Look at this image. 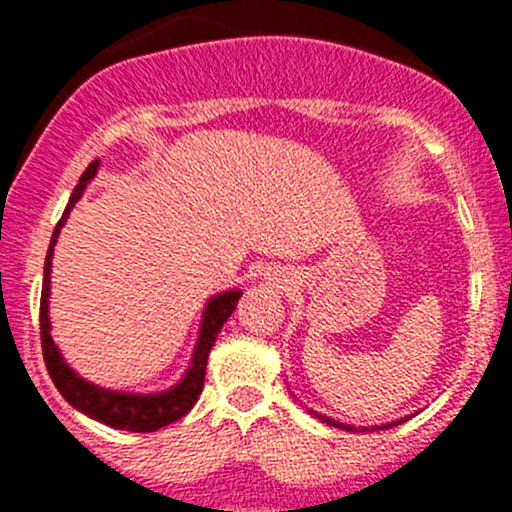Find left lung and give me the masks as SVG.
Instances as JSON below:
<instances>
[{
  "mask_svg": "<svg viewBox=\"0 0 512 512\" xmlns=\"http://www.w3.org/2000/svg\"><path fill=\"white\" fill-rule=\"evenodd\" d=\"M294 396V394H292ZM294 399H297V396H294ZM309 414H312L314 418H319V421L322 423H327V426H334V428H342V431H352V433H364V431H386V428H394V426H399V423H404V421H409L411 416H404V418H396V421H386V423H381V426H354V423H342V421H337V418H329V416H324V414H319V411H314V409H307ZM416 416V414H414Z\"/></svg>",
  "mask_w": 512,
  "mask_h": 512,
  "instance_id": "left-lung-1",
  "label": "left lung"
}]
</instances>
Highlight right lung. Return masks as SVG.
<instances>
[{"label": "right lung", "mask_w": 512, "mask_h": 512, "mask_svg": "<svg viewBox=\"0 0 512 512\" xmlns=\"http://www.w3.org/2000/svg\"><path fill=\"white\" fill-rule=\"evenodd\" d=\"M98 173V160L86 168L81 175L79 185L71 193L69 205H66L64 215H61L59 225H56L54 235H51L49 252H46L44 262V285H41V349H44L46 369H49L51 381L59 389V394L81 411L84 416L94 418L98 423L118 428V431H133V433H151L158 428L168 426V423L178 421L188 414L195 406V401L203 394V381H205V366H208L210 349H213L215 339H218L223 324L235 312L237 302H240L242 292L240 289H225V292L213 294L205 302L203 317H200L198 339H195L193 354H190L188 369L183 371L173 386L163 391H151V394H138V391H118L98 386L94 381L84 379L69 361L64 359L61 349L56 347L54 337H51V317H49V297H51V260H54V245L59 242L61 227L69 220L74 205L84 198V190L89 188L91 180Z\"/></svg>", "instance_id": "add662e5"}]
</instances>
